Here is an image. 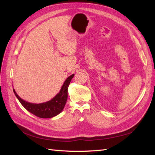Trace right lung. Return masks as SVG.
Masks as SVG:
<instances>
[{
	"mask_svg": "<svg viewBox=\"0 0 155 155\" xmlns=\"http://www.w3.org/2000/svg\"><path fill=\"white\" fill-rule=\"evenodd\" d=\"M74 75V74H73L68 77L62 86L60 92L51 101L46 102V103L40 104L28 103V102L22 99L16 94L14 88H13V92H14L16 98L20 101V103L28 112L40 118H52L60 114L63 110L67 101L68 85L70 84L72 78H73Z\"/></svg>",
	"mask_w": 155,
	"mask_h": 155,
	"instance_id": "right-lung-1",
	"label": "right lung"
}]
</instances>
